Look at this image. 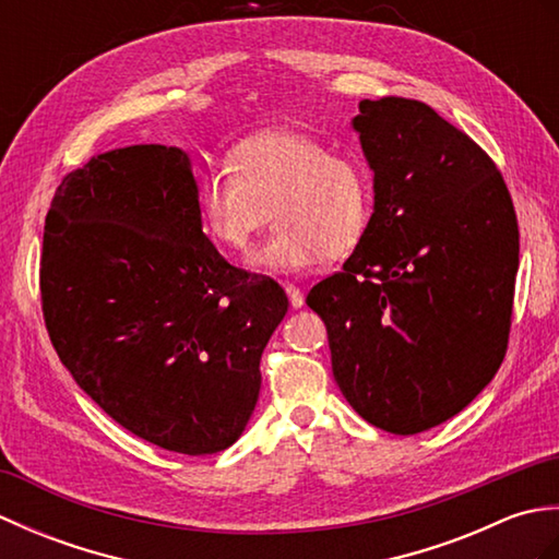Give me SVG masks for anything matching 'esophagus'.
<instances>
[{
    "label": "esophagus",
    "mask_w": 559,
    "mask_h": 559,
    "mask_svg": "<svg viewBox=\"0 0 559 559\" xmlns=\"http://www.w3.org/2000/svg\"><path fill=\"white\" fill-rule=\"evenodd\" d=\"M286 293H288V300H290V305L295 307V310H298V307L305 305V293H302L298 286H293V283H288Z\"/></svg>",
    "instance_id": "34e87169"
}]
</instances>
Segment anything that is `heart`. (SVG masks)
Listing matches in <instances>:
<instances>
[{
	"instance_id": "obj_1",
	"label": "heart",
	"mask_w": 559,
	"mask_h": 559,
	"mask_svg": "<svg viewBox=\"0 0 559 559\" xmlns=\"http://www.w3.org/2000/svg\"><path fill=\"white\" fill-rule=\"evenodd\" d=\"M228 165L230 173L213 170L199 182V216L218 247L245 252L271 206L276 230L252 254L259 271L295 273L343 257L370 228V168L314 136L266 129L242 139Z\"/></svg>"
}]
</instances>
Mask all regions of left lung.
<instances>
[{"mask_svg": "<svg viewBox=\"0 0 559 559\" xmlns=\"http://www.w3.org/2000/svg\"><path fill=\"white\" fill-rule=\"evenodd\" d=\"M374 173V211L343 271L307 295L331 370L367 423L415 435L454 418L500 370L519 269V225L476 141L408 98L353 117Z\"/></svg>", "mask_w": 559, "mask_h": 559, "instance_id": "1", "label": "left lung"}]
</instances>
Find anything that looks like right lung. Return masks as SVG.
I'll use <instances>...</instances> for the list:
<instances>
[{"instance_id": "obj_1", "label": "right lung", "mask_w": 559, "mask_h": 559, "mask_svg": "<svg viewBox=\"0 0 559 559\" xmlns=\"http://www.w3.org/2000/svg\"><path fill=\"white\" fill-rule=\"evenodd\" d=\"M197 192L182 148L100 153L57 187L40 257L45 326L74 382L124 430L187 456L245 432L288 312L278 283L218 254Z\"/></svg>"}]
</instances>
